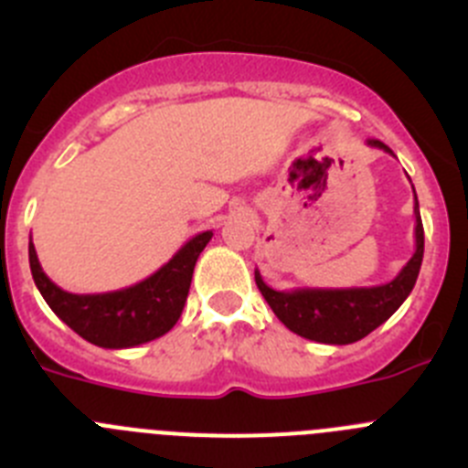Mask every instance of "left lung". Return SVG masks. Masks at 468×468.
Returning a JSON list of instances; mask_svg holds the SVG:
<instances>
[{
  "instance_id": "1",
  "label": "left lung",
  "mask_w": 468,
  "mask_h": 468,
  "mask_svg": "<svg viewBox=\"0 0 468 468\" xmlns=\"http://www.w3.org/2000/svg\"><path fill=\"white\" fill-rule=\"evenodd\" d=\"M369 147L392 154L390 147L381 141H367ZM413 214H416V251L409 263L399 270L395 279L381 286L356 288H293V291H274L263 282L256 270V286L268 300L270 309L279 321L304 339L318 344H353L377 330L401 307L416 286L418 272L425 251V230L420 221V207L413 189Z\"/></svg>"
}]
</instances>
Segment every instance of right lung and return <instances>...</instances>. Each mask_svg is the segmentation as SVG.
I'll return each mask as SVG.
<instances>
[{
  "mask_svg": "<svg viewBox=\"0 0 468 468\" xmlns=\"http://www.w3.org/2000/svg\"><path fill=\"white\" fill-rule=\"evenodd\" d=\"M209 239L212 230L194 235L154 274L111 293L78 295L59 288L43 272L32 242H29V268L48 307L73 333L94 346L131 348L161 337L177 323L189 295L196 261Z\"/></svg>",
  "mask_w": 468,
  "mask_h": 468,
  "instance_id": "add662e5",
  "label": "right lung"
}]
</instances>
